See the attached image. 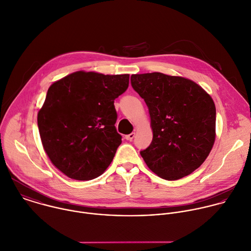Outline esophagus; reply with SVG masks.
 <instances>
[{
    "label": "esophagus",
    "instance_id": "1",
    "mask_svg": "<svg viewBox=\"0 0 251 251\" xmlns=\"http://www.w3.org/2000/svg\"><path fill=\"white\" fill-rule=\"evenodd\" d=\"M135 135H136V133H131V134H129V135H126V136H125V139H126L127 141H132V140L135 138Z\"/></svg>",
    "mask_w": 251,
    "mask_h": 251
}]
</instances>
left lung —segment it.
<instances>
[{
    "label": "left lung",
    "instance_id": "1",
    "mask_svg": "<svg viewBox=\"0 0 251 251\" xmlns=\"http://www.w3.org/2000/svg\"><path fill=\"white\" fill-rule=\"evenodd\" d=\"M133 89L149 107L152 141L141 151L162 179L190 175L209 155L216 138V107L196 82L160 72L133 74Z\"/></svg>",
    "mask_w": 251,
    "mask_h": 251
}]
</instances>
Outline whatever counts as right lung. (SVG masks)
Wrapping results in <instances>:
<instances>
[{
  "instance_id": "add662e5",
  "label": "right lung",
  "mask_w": 251,
  "mask_h": 251,
  "mask_svg": "<svg viewBox=\"0 0 251 251\" xmlns=\"http://www.w3.org/2000/svg\"><path fill=\"white\" fill-rule=\"evenodd\" d=\"M129 86V74L76 71L52 83L38 111L44 151L68 178L100 176L111 163L121 136L114 126V100Z\"/></svg>"
}]
</instances>
